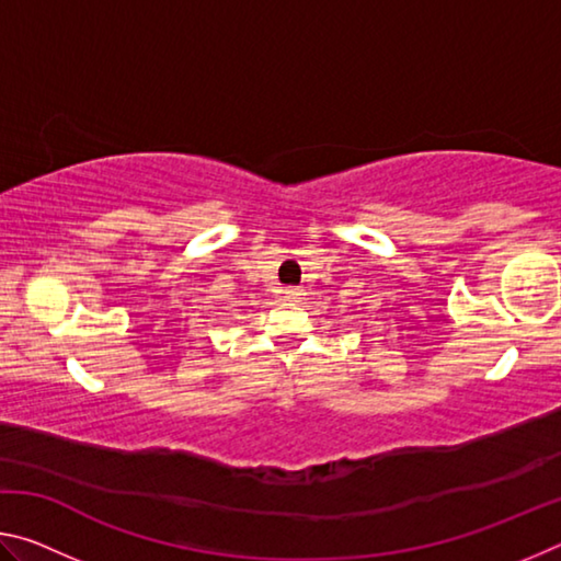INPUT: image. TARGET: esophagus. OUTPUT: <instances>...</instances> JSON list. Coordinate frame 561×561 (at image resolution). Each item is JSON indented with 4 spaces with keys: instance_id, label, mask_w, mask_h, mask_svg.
<instances>
[{
    "instance_id": "34e87169",
    "label": "esophagus",
    "mask_w": 561,
    "mask_h": 561,
    "mask_svg": "<svg viewBox=\"0 0 561 561\" xmlns=\"http://www.w3.org/2000/svg\"><path fill=\"white\" fill-rule=\"evenodd\" d=\"M284 294H287V299L289 301H297V297H299V289H294V287H289L287 291H284Z\"/></svg>"
}]
</instances>
